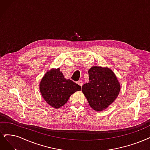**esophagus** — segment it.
I'll return each instance as SVG.
<instances>
[{"mask_svg":"<svg viewBox=\"0 0 150 150\" xmlns=\"http://www.w3.org/2000/svg\"><path fill=\"white\" fill-rule=\"evenodd\" d=\"M77 84L79 85L80 86H82L83 84V81L81 80H80L79 81H77Z\"/></svg>","mask_w":150,"mask_h":150,"instance_id":"1","label":"esophagus"}]
</instances>
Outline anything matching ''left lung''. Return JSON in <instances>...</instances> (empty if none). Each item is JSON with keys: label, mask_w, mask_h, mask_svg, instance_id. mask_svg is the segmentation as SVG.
Instances as JSON below:
<instances>
[{"label": "left lung", "mask_w": 150, "mask_h": 150, "mask_svg": "<svg viewBox=\"0 0 150 150\" xmlns=\"http://www.w3.org/2000/svg\"><path fill=\"white\" fill-rule=\"evenodd\" d=\"M88 74L90 81L82 86V92L90 106L96 111H101L117 98L120 84L113 71L108 68L92 67Z\"/></svg>", "instance_id": "8db88e82"}]
</instances>
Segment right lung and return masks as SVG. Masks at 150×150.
<instances>
[{
	"label": "right lung",
	"mask_w": 150,
	"mask_h": 150,
	"mask_svg": "<svg viewBox=\"0 0 150 150\" xmlns=\"http://www.w3.org/2000/svg\"><path fill=\"white\" fill-rule=\"evenodd\" d=\"M40 89L43 98L51 106L58 109L68 101L70 95L81 90V86L66 80L60 69H51L43 76Z\"/></svg>",
	"instance_id": "1"
}]
</instances>
